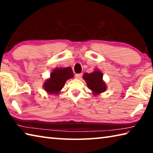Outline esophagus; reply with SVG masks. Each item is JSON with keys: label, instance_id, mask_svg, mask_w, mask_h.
I'll use <instances>...</instances> for the list:
<instances>
[{"label": "esophagus", "instance_id": "obj_1", "mask_svg": "<svg viewBox=\"0 0 153 153\" xmlns=\"http://www.w3.org/2000/svg\"><path fill=\"white\" fill-rule=\"evenodd\" d=\"M75 76L77 79H81V77H82V74H77Z\"/></svg>", "mask_w": 153, "mask_h": 153}]
</instances>
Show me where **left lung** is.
Instances as JSON below:
<instances>
[{
  "label": "left lung",
  "instance_id": "obj_1",
  "mask_svg": "<svg viewBox=\"0 0 153 153\" xmlns=\"http://www.w3.org/2000/svg\"><path fill=\"white\" fill-rule=\"evenodd\" d=\"M102 73L98 70L90 74L85 73L83 76V78L86 82L88 87L94 92V95L105 91L107 88L106 84L102 81Z\"/></svg>",
  "mask_w": 153,
  "mask_h": 153
}]
</instances>
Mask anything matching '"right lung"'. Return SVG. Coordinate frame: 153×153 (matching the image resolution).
<instances>
[{
	"label": "right lung",
	"mask_w": 153,
	"mask_h": 153,
	"mask_svg": "<svg viewBox=\"0 0 153 153\" xmlns=\"http://www.w3.org/2000/svg\"><path fill=\"white\" fill-rule=\"evenodd\" d=\"M74 74L71 67L56 69L52 72L51 77L44 84V88L50 94H57L63 88L67 79L72 78Z\"/></svg>",
	"instance_id": "1"
}]
</instances>
